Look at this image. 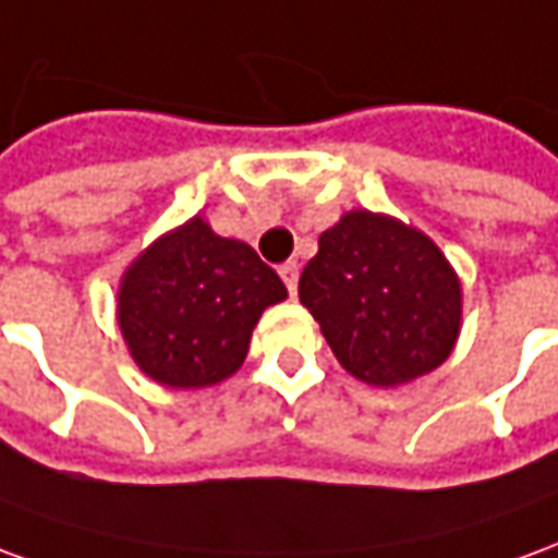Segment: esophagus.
Here are the masks:
<instances>
[{
  "instance_id": "34e87169",
  "label": "esophagus",
  "mask_w": 558,
  "mask_h": 558,
  "mask_svg": "<svg viewBox=\"0 0 558 558\" xmlns=\"http://www.w3.org/2000/svg\"><path fill=\"white\" fill-rule=\"evenodd\" d=\"M279 276H282V282H286L288 294L294 298V294H298V276H300L298 264H294V260H288V264H282V267H279Z\"/></svg>"
}]
</instances>
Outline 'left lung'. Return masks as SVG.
I'll list each match as a JSON object with an SVG mask.
<instances>
[{
  "label": "left lung",
  "instance_id": "1",
  "mask_svg": "<svg viewBox=\"0 0 558 558\" xmlns=\"http://www.w3.org/2000/svg\"><path fill=\"white\" fill-rule=\"evenodd\" d=\"M298 291L336 361L366 385L433 373L460 333V279L436 243L366 209L324 231Z\"/></svg>",
  "mask_w": 558,
  "mask_h": 558
}]
</instances>
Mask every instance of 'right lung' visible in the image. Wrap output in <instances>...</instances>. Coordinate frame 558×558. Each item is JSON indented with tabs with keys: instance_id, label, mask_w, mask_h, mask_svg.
Returning a JSON list of instances; mask_svg holds the SVG:
<instances>
[{
	"instance_id": "obj_1",
	"label": "right lung",
	"mask_w": 558,
	"mask_h": 558,
	"mask_svg": "<svg viewBox=\"0 0 558 558\" xmlns=\"http://www.w3.org/2000/svg\"><path fill=\"white\" fill-rule=\"evenodd\" d=\"M288 291L258 252L192 219L134 260L120 288L132 357L168 387H207L246 361L260 312Z\"/></svg>"
}]
</instances>
